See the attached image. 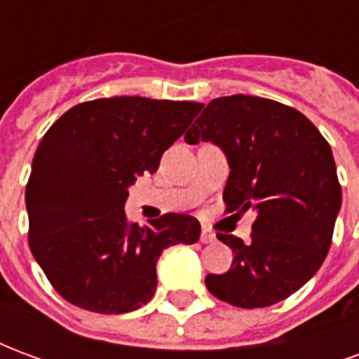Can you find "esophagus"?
<instances>
[{"label": "esophagus", "instance_id": "obj_1", "mask_svg": "<svg viewBox=\"0 0 359 359\" xmlns=\"http://www.w3.org/2000/svg\"><path fill=\"white\" fill-rule=\"evenodd\" d=\"M200 241L203 242V244H211V242H215L217 238H215V234L211 233V231H208V229H203L202 234H200Z\"/></svg>", "mask_w": 359, "mask_h": 359}]
</instances>
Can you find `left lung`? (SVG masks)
Masks as SVG:
<instances>
[{
	"label": "left lung",
	"instance_id": "left-lung-1",
	"mask_svg": "<svg viewBox=\"0 0 359 359\" xmlns=\"http://www.w3.org/2000/svg\"><path fill=\"white\" fill-rule=\"evenodd\" d=\"M184 140L225 151L229 213L256 211L248 244L217 234L234 259L226 273L205 277L208 290L248 309L288 298L331 248L342 190L329 142L300 111L244 94L211 100Z\"/></svg>",
	"mask_w": 359,
	"mask_h": 359
}]
</instances>
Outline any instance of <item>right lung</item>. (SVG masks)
I'll list each match as a JSON object with an SVG mask.
<instances>
[{"label":"right lung","instance_id":"obj_1","mask_svg":"<svg viewBox=\"0 0 359 359\" xmlns=\"http://www.w3.org/2000/svg\"><path fill=\"white\" fill-rule=\"evenodd\" d=\"M202 103L102 97L74 105L38 144L25 202L28 244L69 304L94 313H126L151 300L156 265L175 244H194L200 223L165 213L136 225L125 213L138 175L156 172Z\"/></svg>","mask_w":359,"mask_h":359}]
</instances>
